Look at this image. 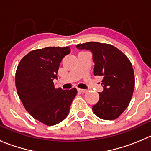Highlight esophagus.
Here are the masks:
<instances>
[{
	"mask_svg": "<svg viewBox=\"0 0 151 151\" xmlns=\"http://www.w3.org/2000/svg\"><path fill=\"white\" fill-rule=\"evenodd\" d=\"M77 91H78L79 92H80V93H85L86 91V90L82 89V88H78V89H77Z\"/></svg>",
	"mask_w": 151,
	"mask_h": 151,
	"instance_id": "obj_1",
	"label": "esophagus"
}]
</instances>
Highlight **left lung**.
<instances>
[{
	"instance_id": "left-lung-1",
	"label": "left lung",
	"mask_w": 151,
	"mask_h": 151,
	"mask_svg": "<svg viewBox=\"0 0 151 151\" xmlns=\"http://www.w3.org/2000/svg\"><path fill=\"white\" fill-rule=\"evenodd\" d=\"M77 48L92 53L94 74L103 77L99 101L92 106L94 113L101 119L114 120L126 109L133 96L135 77L129 59L117 47L109 44L88 42Z\"/></svg>"
}]
</instances>
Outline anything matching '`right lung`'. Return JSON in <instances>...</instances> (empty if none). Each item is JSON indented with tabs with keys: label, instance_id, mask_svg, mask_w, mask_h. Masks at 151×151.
<instances>
[{
	"label": "right lung",
	"instance_id": "obj_1",
	"mask_svg": "<svg viewBox=\"0 0 151 151\" xmlns=\"http://www.w3.org/2000/svg\"><path fill=\"white\" fill-rule=\"evenodd\" d=\"M69 47H47L28 53L18 64L15 86L24 106L39 122L53 126L68 116L77 89L55 88L62 60L70 53Z\"/></svg>",
	"mask_w": 151,
	"mask_h": 151
}]
</instances>
